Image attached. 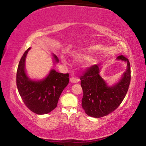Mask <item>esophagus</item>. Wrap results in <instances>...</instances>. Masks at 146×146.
I'll return each mask as SVG.
<instances>
[{"label":"esophagus","instance_id":"1","mask_svg":"<svg viewBox=\"0 0 146 146\" xmlns=\"http://www.w3.org/2000/svg\"><path fill=\"white\" fill-rule=\"evenodd\" d=\"M70 82L72 83H77L79 82V79L75 76H72L70 78Z\"/></svg>","mask_w":146,"mask_h":146}]
</instances>
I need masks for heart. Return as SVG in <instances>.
<instances>
[{"instance_id": "b5f03b06", "label": "heart", "mask_w": 146, "mask_h": 146, "mask_svg": "<svg viewBox=\"0 0 146 146\" xmlns=\"http://www.w3.org/2000/svg\"><path fill=\"white\" fill-rule=\"evenodd\" d=\"M75 58H76V60H79V59H88V58L86 57V56H80V55L76 56ZM62 61H63V62H64V64H67V63H68V62H67V60H66V59L64 58L62 59Z\"/></svg>"}]
</instances>
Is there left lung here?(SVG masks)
Instances as JSON below:
<instances>
[{
  "label": "left lung",
  "mask_w": 146,
  "mask_h": 146,
  "mask_svg": "<svg viewBox=\"0 0 146 146\" xmlns=\"http://www.w3.org/2000/svg\"><path fill=\"white\" fill-rule=\"evenodd\" d=\"M118 60L127 62V70L117 84L108 87L99 75L97 65L88 68L80 76V84L83 90L82 107L90 117L100 118L110 114L117 109L125 98L131 81V68L128 58L118 56Z\"/></svg>",
  "instance_id": "obj_1"
}]
</instances>
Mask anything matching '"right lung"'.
I'll use <instances>...</instances> for the list:
<instances>
[{
	"label": "right lung",
	"mask_w": 146,
	"mask_h": 146,
	"mask_svg": "<svg viewBox=\"0 0 146 146\" xmlns=\"http://www.w3.org/2000/svg\"><path fill=\"white\" fill-rule=\"evenodd\" d=\"M30 48L20 60L17 71V86L24 104L38 115L47 114L55 109L64 89L69 83V74L60 73L52 70L47 77L40 81L31 80L27 76L24 63ZM56 62L58 58L54 55Z\"/></svg>",
	"instance_id": "obj_1"
}]
</instances>
